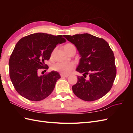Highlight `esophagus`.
Masks as SVG:
<instances>
[{"label": "esophagus", "instance_id": "esophagus-1", "mask_svg": "<svg viewBox=\"0 0 133 133\" xmlns=\"http://www.w3.org/2000/svg\"><path fill=\"white\" fill-rule=\"evenodd\" d=\"M60 76H61L62 78H67L69 75H65V74H60Z\"/></svg>", "mask_w": 133, "mask_h": 133}]
</instances>
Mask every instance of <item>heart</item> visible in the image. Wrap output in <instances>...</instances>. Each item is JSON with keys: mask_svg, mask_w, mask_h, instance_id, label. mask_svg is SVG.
<instances>
[{"mask_svg": "<svg viewBox=\"0 0 133 133\" xmlns=\"http://www.w3.org/2000/svg\"><path fill=\"white\" fill-rule=\"evenodd\" d=\"M73 49H75V48L74 45L70 43H68L64 46V49H65L67 53H69ZM55 50V49H54L53 51H52L51 54V57L53 55ZM74 68L75 64L72 62H58L54 64L52 66V69L63 74H68Z\"/></svg>", "mask_w": 133, "mask_h": 133, "instance_id": "b5f03b06", "label": "heart"}]
</instances>
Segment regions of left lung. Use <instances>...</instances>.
Returning <instances> with one entry per match:
<instances>
[{
	"label": "left lung",
	"mask_w": 133,
	"mask_h": 133,
	"mask_svg": "<svg viewBox=\"0 0 133 133\" xmlns=\"http://www.w3.org/2000/svg\"><path fill=\"white\" fill-rule=\"evenodd\" d=\"M74 44L81 57L76 70L83 73L72 87L80 99L92 102L107 94L113 85L116 74L113 51L105 40L85 33L73 36L64 35ZM89 75L87 80L85 76Z\"/></svg>",
	"instance_id": "1"
}]
</instances>
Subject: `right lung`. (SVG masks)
Listing matches in <instances>:
<instances>
[{"label":"right lung","instance_id":"1","mask_svg":"<svg viewBox=\"0 0 133 133\" xmlns=\"http://www.w3.org/2000/svg\"><path fill=\"white\" fill-rule=\"evenodd\" d=\"M65 42L61 35L43 33L19 40L10 55L9 66L11 81L20 95L31 101H40L53 92L60 74L52 71L38 76V72L40 69H48L44 62L50 59L57 44Z\"/></svg>","mask_w":133,"mask_h":133}]
</instances>
